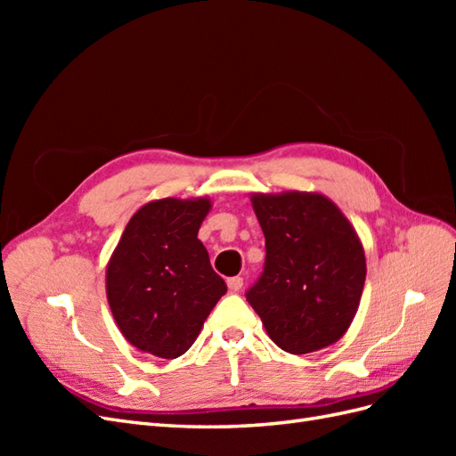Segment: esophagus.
Returning <instances> with one entry per match:
<instances>
[{"instance_id": "obj_1", "label": "esophagus", "mask_w": 456, "mask_h": 456, "mask_svg": "<svg viewBox=\"0 0 456 456\" xmlns=\"http://www.w3.org/2000/svg\"><path fill=\"white\" fill-rule=\"evenodd\" d=\"M226 283H228V289L232 293L241 291V287H243V280L240 278V275H236V278H230Z\"/></svg>"}]
</instances>
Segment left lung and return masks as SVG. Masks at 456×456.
<instances>
[{"mask_svg":"<svg viewBox=\"0 0 456 456\" xmlns=\"http://www.w3.org/2000/svg\"><path fill=\"white\" fill-rule=\"evenodd\" d=\"M266 262L247 302L289 354L330 346L346 333L365 283V251L350 220L317 191L253 194Z\"/></svg>","mask_w":456,"mask_h":456,"instance_id":"obj_1","label":"left lung"}]
</instances>
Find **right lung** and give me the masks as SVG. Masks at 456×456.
Listing matches in <instances>:
<instances>
[{"label":"right lung","mask_w":456,"mask_h":456,"mask_svg":"<svg viewBox=\"0 0 456 456\" xmlns=\"http://www.w3.org/2000/svg\"><path fill=\"white\" fill-rule=\"evenodd\" d=\"M209 198H163L127 223L106 266L110 310L129 344L175 360L194 340L226 293L198 240Z\"/></svg>","instance_id":"obj_1"}]
</instances>
